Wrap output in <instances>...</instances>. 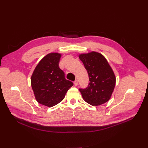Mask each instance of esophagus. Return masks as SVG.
Returning <instances> with one entry per match:
<instances>
[{
    "label": "esophagus",
    "instance_id": "34e87169",
    "mask_svg": "<svg viewBox=\"0 0 148 148\" xmlns=\"http://www.w3.org/2000/svg\"><path fill=\"white\" fill-rule=\"evenodd\" d=\"M74 85L75 86H78V80H75V81H74Z\"/></svg>",
    "mask_w": 148,
    "mask_h": 148
}]
</instances>
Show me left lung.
I'll use <instances>...</instances> for the list:
<instances>
[{
    "mask_svg": "<svg viewBox=\"0 0 148 148\" xmlns=\"http://www.w3.org/2000/svg\"><path fill=\"white\" fill-rule=\"evenodd\" d=\"M79 58L87 70L90 81L87 88H79L83 99L93 106L107 102L116 85L115 75L107 60L96 52L80 54Z\"/></svg>",
    "mask_w": 148,
    "mask_h": 148,
    "instance_id": "obj_1",
    "label": "left lung"
}]
</instances>
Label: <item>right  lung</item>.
Returning a JSON list of instances; mask_svg holds the SVG:
<instances>
[{"label":"right lung","mask_w":148,"mask_h":148,"mask_svg":"<svg viewBox=\"0 0 148 148\" xmlns=\"http://www.w3.org/2000/svg\"><path fill=\"white\" fill-rule=\"evenodd\" d=\"M61 54L50 53L42 58L35 68L31 83L37 101L52 107L64 99L72 82L65 78L64 73L59 67Z\"/></svg>","instance_id":"1"}]
</instances>
